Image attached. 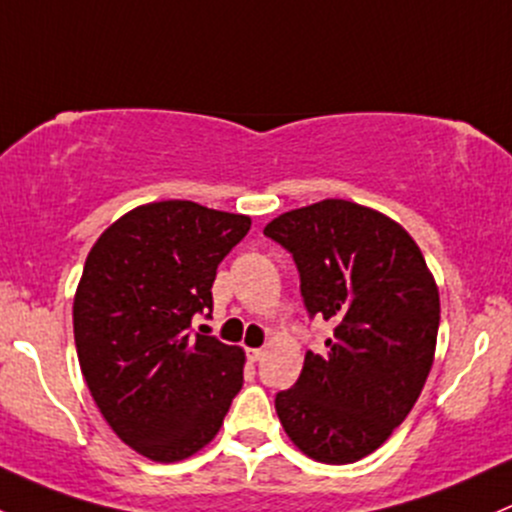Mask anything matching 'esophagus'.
<instances>
[{"mask_svg": "<svg viewBox=\"0 0 512 512\" xmlns=\"http://www.w3.org/2000/svg\"><path fill=\"white\" fill-rule=\"evenodd\" d=\"M262 355H265V352H262L260 347H247V359H250V362H260Z\"/></svg>", "mask_w": 512, "mask_h": 512, "instance_id": "34e87169", "label": "esophagus"}]
</instances>
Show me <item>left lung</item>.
<instances>
[{
    "label": "left lung",
    "instance_id": "8db88e82",
    "mask_svg": "<svg viewBox=\"0 0 512 512\" xmlns=\"http://www.w3.org/2000/svg\"><path fill=\"white\" fill-rule=\"evenodd\" d=\"M294 255L311 316L335 325L274 398L289 440L323 464H352L406 420L432 369L440 291L408 230L345 199L286 211L265 226Z\"/></svg>",
    "mask_w": 512,
    "mask_h": 512
}]
</instances>
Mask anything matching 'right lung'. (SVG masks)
I'll list each match as a JSON object with an SVG mask.
<instances>
[{"label":"right lung","instance_id":"add662e5","mask_svg":"<svg viewBox=\"0 0 512 512\" xmlns=\"http://www.w3.org/2000/svg\"><path fill=\"white\" fill-rule=\"evenodd\" d=\"M250 223L153 201L111 223L84 262L72 303L82 376L109 428L153 462L209 445L243 386L245 352L187 330L211 311L216 269Z\"/></svg>","mask_w":512,"mask_h":512}]
</instances>
